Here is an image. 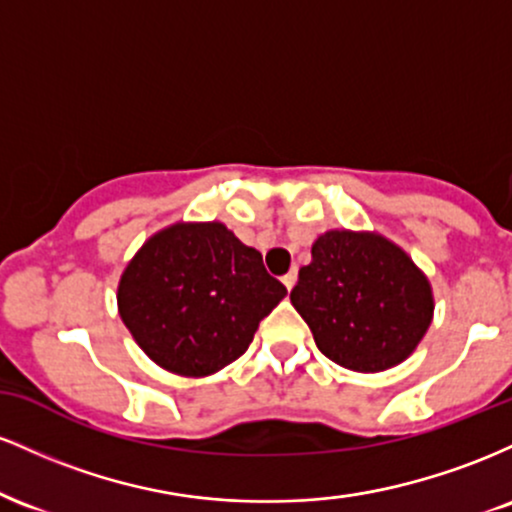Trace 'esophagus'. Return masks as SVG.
I'll list each match as a JSON object with an SVG mask.
<instances>
[{
	"label": "esophagus",
	"instance_id": "34e87169",
	"mask_svg": "<svg viewBox=\"0 0 512 512\" xmlns=\"http://www.w3.org/2000/svg\"><path fill=\"white\" fill-rule=\"evenodd\" d=\"M296 279H298V269H291V272L289 274H284V276H281V281H284V286H286V289H293V286H296Z\"/></svg>",
	"mask_w": 512,
	"mask_h": 512
}]
</instances>
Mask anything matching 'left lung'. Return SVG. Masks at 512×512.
Here are the masks:
<instances>
[{
  "label": "left lung",
  "mask_w": 512,
  "mask_h": 512,
  "mask_svg": "<svg viewBox=\"0 0 512 512\" xmlns=\"http://www.w3.org/2000/svg\"><path fill=\"white\" fill-rule=\"evenodd\" d=\"M291 303L317 349L356 373H383L414 354L433 320V289L414 260L375 231L317 236Z\"/></svg>",
  "instance_id": "8db88e82"
}]
</instances>
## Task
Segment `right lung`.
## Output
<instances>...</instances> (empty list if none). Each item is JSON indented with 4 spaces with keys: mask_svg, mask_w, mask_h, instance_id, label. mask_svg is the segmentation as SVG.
Wrapping results in <instances>:
<instances>
[{
    "mask_svg": "<svg viewBox=\"0 0 512 512\" xmlns=\"http://www.w3.org/2000/svg\"><path fill=\"white\" fill-rule=\"evenodd\" d=\"M286 286L221 221H178L127 262L117 313L156 366L207 378L248 351Z\"/></svg>",
    "mask_w": 512,
    "mask_h": 512,
    "instance_id": "1",
    "label": "right lung"
}]
</instances>
